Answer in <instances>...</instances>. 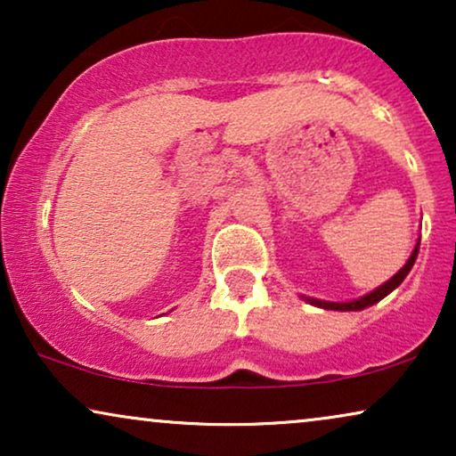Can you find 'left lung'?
<instances>
[{"label":"left lung","mask_w":456,"mask_h":456,"mask_svg":"<svg viewBox=\"0 0 456 456\" xmlns=\"http://www.w3.org/2000/svg\"><path fill=\"white\" fill-rule=\"evenodd\" d=\"M419 240L417 239L415 242V248L413 253H411V257L407 259V264H404L401 270H398L395 276H392L388 282L379 284L378 289H373L371 292H367V295L359 297V298H353V301H346V303H334V301H322V298H314V297H305L301 295L303 301H307L309 305H314V307H320V309H330V311H363L367 307H371V305H376L378 301H382L384 297H388L392 290L396 289V286H401V282L404 278H407V273L411 272V267H413L415 259H417V253H419Z\"/></svg>","instance_id":"obj_1"}]
</instances>
